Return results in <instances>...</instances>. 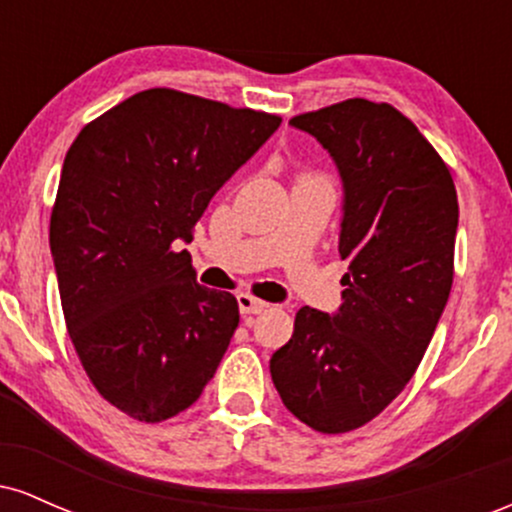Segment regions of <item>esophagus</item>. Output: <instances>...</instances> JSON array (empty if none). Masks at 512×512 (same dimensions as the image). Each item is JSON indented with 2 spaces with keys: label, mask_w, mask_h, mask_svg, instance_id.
<instances>
[{
  "label": "esophagus",
  "mask_w": 512,
  "mask_h": 512,
  "mask_svg": "<svg viewBox=\"0 0 512 512\" xmlns=\"http://www.w3.org/2000/svg\"><path fill=\"white\" fill-rule=\"evenodd\" d=\"M238 308L243 315H260L267 310V303L260 301V298L250 296V293H238Z\"/></svg>",
  "instance_id": "obj_1"
}]
</instances>
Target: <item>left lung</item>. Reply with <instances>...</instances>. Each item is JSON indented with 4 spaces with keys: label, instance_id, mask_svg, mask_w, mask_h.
<instances>
[{
    "label": "left lung",
    "instance_id": "obj_1",
    "mask_svg": "<svg viewBox=\"0 0 512 512\" xmlns=\"http://www.w3.org/2000/svg\"><path fill=\"white\" fill-rule=\"evenodd\" d=\"M330 151L344 182V303L305 305L269 361L284 407L320 433L361 428L419 368L455 274L450 168L409 117L366 98L291 117Z\"/></svg>",
    "mask_w": 512,
    "mask_h": 512
}]
</instances>
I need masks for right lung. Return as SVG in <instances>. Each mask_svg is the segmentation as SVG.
Instances as JSON below:
<instances>
[{
  "label": "right lung",
  "mask_w": 512,
  "mask_h": 512,
  "mask_svg": "<svg viewBox=\"0 0 512 512\" xmlns=\"http://www.w3.org/2000/svg\"><path fill=\"white\" fill-rule=\"evenodd\" d=\"M279 125V115L149 88L69 146L50 216L64 322L88 380L132 419L166 421L214 378L238 301L197 284L180 245Z\"/></svg>",
  "instance_id": "1"
}]
</instances>
